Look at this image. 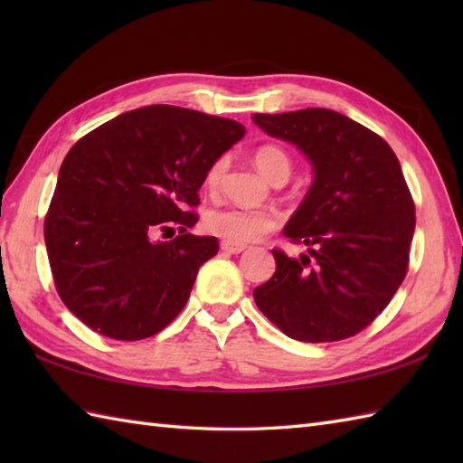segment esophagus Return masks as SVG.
<instances>
[{
	"mask_svg": "<svg viewBox=\"0 0 463 463\" xmlns=\"http://www.w3.org/2000/svg\"><path fill=\"white\" fill-rule=\"evenodd\" d=\"M221 249H222L226 254H241L247 247H244V244H234V242L222 241V242H221Z\"/></svg>",
	"mask_w": 463,
	"mask_h": 463,
	"instance_id": "esophagus-1",
	"label": "esophagus"
}]
</instances>
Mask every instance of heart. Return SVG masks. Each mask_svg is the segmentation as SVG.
<instances>
[{
	"label": "heart",
	"instance_id": "1",
	"mask_svg": "<svg viewBox=\"0 0 463 463\" xmlns=\"http://www.w3.org/2000/svg\"><path fill=\"white\" fill-rule=\"evenodd\" d=\"M254 165L259 171L274 181L279 176L287 179L290 173V156L280 146L262 145L254 151ZM224 173V159L216 161L204 176V184L214 189ZM282 216L274 209H244V206H214L204 213V229L226 242L247 244L262 239L264 234L277 229Z\"/></svg>",
	"mask_w": 463,
	"mask_h": 463
}]
</instances>
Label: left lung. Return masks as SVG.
I'll use <instances>...</instances> for the list:
<instances>
[{
    "mask_svg": "<svg viewBox=\"0 0 463 463\" xmlns=\"http://www.w3.org/2000/svg\"><path fill=\"white\" fill-rule=\"evenodd\" d=\"M252 121L297 145L314 171L282 231L308 254L272 250L277 272L254 288V302L294 340L350 338L388 307L408 270L416 206L398 156L380 135L320 107Z\"/></svg>",
    "mask_w": 463,
    "mask_h": 463,
    "instance_id": "8db88e82",
    "label": "left lung"
}]
</instances>
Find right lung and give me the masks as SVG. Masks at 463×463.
Listing matches in <instances>:
<instances>
[{
  "mask_svg": "<svg viewBox=\"0 0 463 463\" xmlns=\"http://www.w3.org/2000/svg\"><path fill=\"white\" fill-rule=\"evenodd\" d=\"M237 121L173 105L127 111L77 141L45 216V247L65 307L115 340L161 332L189 300L201 264L219 252L196 222L206 171L241 141ZM179 223L173 241L156 230Z\"/></svg>",
  "mask_w": 463,
  "mask_h": 463,
  "instance_id": "obj_1",
  "label": "right lung"
}]
</instances>
